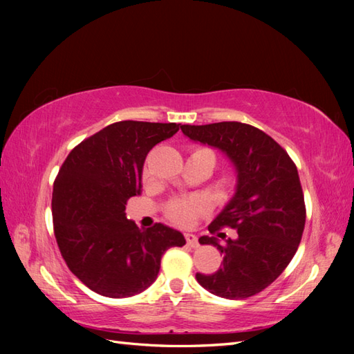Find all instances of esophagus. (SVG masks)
Wrapping results in <instances>:
<instances>
[{
	"label": "esophagus",
	"instance_id": "esophagus-1",
	"mask_svg": "<svg viewBox=\"0 0 354 354\" xmlns=\"http://www.w3.org/2000/svg\"><path fill=\"white\" fill-rule=\"evenodd\" d=\"M185 240H187V245H189L190 248H198L199 246L198 237L194 234H190V232H187V234H185Z\"/></svg>",
	"mask_w": 354,
	"mask_h": 354
}]
</instances>
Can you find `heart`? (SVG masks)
<instances>
[{
	"instance_id": "b5f03b06",
	"label": "heart",
	"mask_w": 354,
	"mask_h": 354,
	"mask_svg": "<svg viewBox=\"0 0 354 354\" xmlns=\"http://www.w3.org/2000/svg\"><path fill=\"white\" fill-rule=\"evenodd\" d=\"M201 209L202 204L196 199H176L167 207V214L173 222L190 225Z\"/></svg>"
}]
</instances>
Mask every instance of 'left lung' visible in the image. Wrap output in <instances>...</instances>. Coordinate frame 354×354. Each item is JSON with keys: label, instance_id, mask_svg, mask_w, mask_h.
<instances>
[{"label": "left lung", "instance_id": "8db88e82", "mask_svg": "<svg viewBox=\"0 0 354 354\" xmlns=\"http://www.w3.org/2000/svg\"><path fill=\"white\" fill-rule=\"evenodd\" d=\"M181 131L193 141L219 149L236 169L234 196L208 231L230 227L237 230V237L225 245L216 237L199 239L201 245L217 246L223 261L214 274H196V280L217 297H252L277 280L301 242L306 205L297 165L275 140L251 124H184Z\"/></svg>", "mask_w": 354, "mask_h": 354}]
</instances>
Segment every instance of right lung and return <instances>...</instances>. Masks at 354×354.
<instances>
[{
  "mask_svg": "<svg viewBox=\"0 0 354 354\" xmlns=\"http://www.w3.org/2000/svg\"><path fill=\"white\" fill-rule=\"evenodd\" d=\"M181 124L118 122L82 141L66 156L53 187V223L71 272L95 293L126 298L146 290L160 272L162 254L184 246L181 232L155 223L140 230L126 204L141 194L150 149Z\"/></svg>",
  "mask_w": 354,
  "mask_h": 354,
  "instance_id": "add662e5",
  "label": "right lung"
}]
</instances>
